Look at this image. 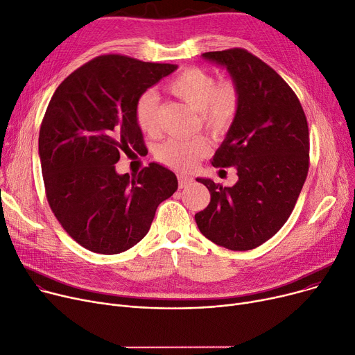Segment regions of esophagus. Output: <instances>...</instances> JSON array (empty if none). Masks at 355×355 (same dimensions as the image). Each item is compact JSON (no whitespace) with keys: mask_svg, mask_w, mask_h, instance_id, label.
<instances>
[{"mask_svg":"<svg viewBox=\"0 0 355 355\" xmlns=\"http://www.w3.org/2000/svg\"><path fill=\"white\" fill-rule=\"evenodd\" d=\"M178 180H179V189H183V187H187L193 183V178L187 175H180Z\"/></svg>","mask_w":355,"mask_h":355,"instance_id":"esophagus-1","label":"esophagus"}]
</instances>
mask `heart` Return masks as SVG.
Returning <instances> with one entry per match:
<instances>
[{
  "label": "heart",
  "instance_id": "1",
  "mask_svg": "<svg viewBox=\"0 0 355 355\" xmlns=\"http://www.w3.org/2000/svg\"><path fill=\"white\" fill-rule=\"evenodd\" d=\"M168 90L199 113L202 126L212 136H223L239 112L241 96L234 81L216 83L214 74L200 69H186L168 85ZM159 98L155 92H144L136 101V120L148 135L157 130ZM211 150L202 136L193 139H169L159 146L157 160L175 171H189Z\"/></svg>",
  "mask_w": 355,
  "mask_h": 355
}]
</instances>
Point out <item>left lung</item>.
I'll list each match as a JSON object with an SVG mask.
<instances>
[{"instance_id": "1", "label": "left lung", "mask_w": 355, "mask_h": 355, "mask_svg": "<svg viewBox=\"0 0 355 355\" xmlns=\"http://www.w3.org/2000/svg\"><path fill=\"white\" fill-rule=\"evenodd\" d=\"M225 67L241 96L239 112L212 164L236 169L226 187L198 178L211 193L195 215L203 236L231 251L272 238L294 211L309 166V133L297 94L266 62L243 49L203 53Z\"/></svg>"}]
</instances>
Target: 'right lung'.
Returning a JSON list of instances; mask_svg holds the SVG:
<instances>
[{"label":"right lung","instance_id":"add662e5","mask_svg":"<svg viewBox=\"0 0 355 355\" xmlns=\"http://www.w3.org/2000/svg\"><path fill=\"white\" fill-rule=\"evenodd\" d=\"M178 69L120 54L93 58L54 92L40 128L38 155L49 205L64 231L103 255L128 251L149 232L176 175L150 163L119 175L120 152L144 148L136 101Z\"/></svg>","mask_w":355,"mask_h":355}]
</instances>
